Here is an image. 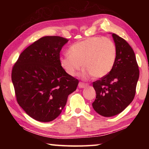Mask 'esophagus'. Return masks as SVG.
I'll return each mask as SVG.
<instances>
[{
	"label": "esophagus",
	"mask_w": 149,
	"mask_h": 149,
	"mask_svg": "<svg viewBox=\"0 0 149 149\" xmlns=\"http://www.w3.org/2000/svg\"><path fill=\"white\" fill-rule=\"evenodd\" d=\"M87 85H88L87 84H84V83L79 82V84H78V87H79V88H85V87H87Z\"/></svg>",
	"instance_id": "esophagus-1"
}]
</instances>
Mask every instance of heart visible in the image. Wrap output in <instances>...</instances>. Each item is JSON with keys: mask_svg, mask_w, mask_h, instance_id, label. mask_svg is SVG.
<instances>
[{"mask_svg": "<svg viewBox=\"0 0 149 149\" xmlns=\"http://www.w3.org/2000/svg\"><path fill=\"white\" fill-rule=\"evenodd\" d=\"M68 54L60 58V64L69 75L74 76L81 68V77L93 75L102 78L114 66L117 49L112 40L102 37H92L75 42L68 49Z\"/></svg>", "mask_w": 149, "mask_h": 149, "instance_id": "1", "label": "heart"}]
</instances>
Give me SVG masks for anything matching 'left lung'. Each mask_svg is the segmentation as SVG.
Segmentation results:
<instances>
[{
    "instance_id": "1",
    "label": "left lung",
    "mask_w": 149,
    "mask_h": 149,
    "mask_svg": "<svg viewBox=\"0 0 149 149\" xmlns=\"http://www.w3.org/2000/svg\"><path fill=\"white\" fill-rule=\"evenodd\" d=\"M112 35L117 49L114 66L107 75L93 85L97 95L93 108L104 117L120 114L133 101L139 77L132 48L122 37L115 33Z\"/></svg>"
}]
</instances>
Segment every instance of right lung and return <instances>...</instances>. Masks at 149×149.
Masks as SVG:
<instances>
[{
	"label": "right lung",
	"instance_id": "add662e5",
	"mask_svg": "<svg viewBox=\"0 0 149 149\" xmlns=\"http://www.w3.org/2000/svg\"><path fill=\"white\" fill-rule=\"evenodd\" d=\"M68 40L46 36L20 54L12 72L17 103L35 120L49 122L62 112L68 97L79 81L69 75L60 64V52Z\"/></svg>",
	"mask_w": 149,
	"mask_h": 149
}]
</instances>
